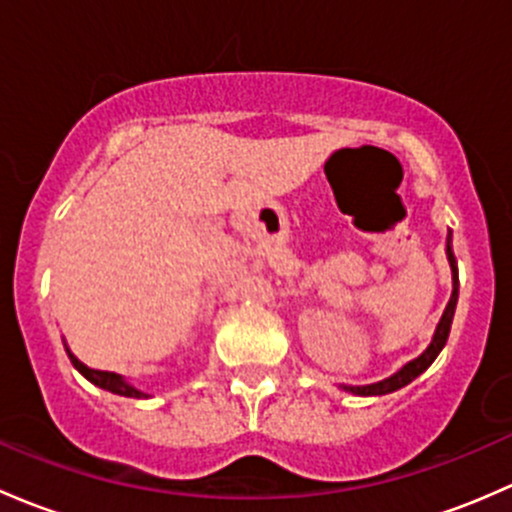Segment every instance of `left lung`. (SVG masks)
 I'll use <instances>...</instances> for the list:
<instances>
[{
  "instance_id": "obj_1",
  "label": "left lung",
  "mask_w": 512,
  "mask_h": 512,
  "mask_svg": "<svg viewBox=\"0 0 512 512\" xmlns=\"http://www.w3.org/2000/svg\"><path fill=\"white\" fill-rule=\"evenodd\" d=\"M446 256H449V263H451L453 291H451L449 303H446L444 313H441L439 323H436L434 337H431V342H429V345H426V350L421 352L419 357H414V360H409L404 367H399V370L394 372V374H389L387 379H379V382H374V384H362V387H342V389H345V392L360 394V397H377V394L397 392V389H402L404 384L412 382L414 377H419V374L424 372L426 367H429L431 362L436 360V355H439V352L444 350L446 340H449L453 310H456V300H458V268H456V256H453V251H451V236H446Z\"/></svg>"
}]
</instances>
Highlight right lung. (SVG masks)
I'll return each mask as SVG.
<instances>
[{"label":"right lung","instance_id":"right-lung-1","mask_svg":"<svg viewBox=\"0 0 512 512\" xmlns=\"http://www.w3.org/2000/svg\"><path fill=\"white\" fill-rule=\"evenodd\" d=\"M68 357H71L73 367H76V370L81 372L83 377L88 379V382H93V384H96V387L105 389V392H113V394H120V397H133V399H145L147 397L145 392H140V389H135L133 384L125 382V379L120 377V374L103 372V370H91V367L83 365V362L78 360V357H73L71 352H68Z\"/></svg>","mask_w":512,"mask_h":512}]
</instances>
